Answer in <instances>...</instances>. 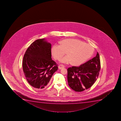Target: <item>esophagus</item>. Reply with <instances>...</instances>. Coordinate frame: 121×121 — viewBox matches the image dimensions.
<instances>
[{
	"instance_id": "obj_1",
	"label": "esophagus",
	"mask_w": 121,
	"mask_h": 121,
	"mask_svg": "<svg viewBox=\"0 0 121 121\" xmlns=\"http://www.w3.org/2000/svg\"><path fill=\"white\" fill-rule=\"evenodd\" d=\"M64 68V65L63 64H60L59 65L58 68L60 69H61V68Z\"/></svg>"
}]
</instances>
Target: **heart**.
Returning <instances> with one entry per match:
<instances>
[{
    "instance_id": "1",
    "label": "heart",
    "mask_w": 121,
    "mask_h": 121,
    "mask_svg": "<svg viewBox=\"0 0 121 121\" xmlns=\"http://www.w3.org/2000/svg\"><path fill=\"white\" fill-rule=\"evenodd\" d=\"M92 46L80 40L66 39L61 42L60 45L55 44L51 49L52 55L56 60H60L63 57L61 62L69 63L74 65H81L91 57L94 53Z\"/></svg>"
}]
</instances>
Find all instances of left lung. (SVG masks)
Listing matches in <instances>:
<instances>
[{
    "label": "left lung",
    "instance_id": "obj_1",
    "mask_svg": "<svg viewBox=\"0 0 121 121\" xmlns=\"http://www.w3.org/2000/svg\"><path fill=\"white\" fill-rule=\"evenodd\" d=\"M99 54L79 66L68 68V81L70 87L81 92L91 87L96 81L100 70Z\"/></svg>",
    "mask_w": 121,
    "mask_h": 121
}]
</instances>
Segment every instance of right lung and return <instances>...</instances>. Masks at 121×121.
<instances>
[{"label":"right lung","mask_w":121,"mask_h":121,"mask_svg":"<svg viewBox=\"0 0 121 121\" xmlns=\"http://www.w3.org/2000/svg\"><path fill=\"white\" fill-rule=\"evenodd\" d=\"M39 39L32 43L23 58L22 66L26 79L37 90L45 88L48 84L58 65L51 59V45Z\"/></svg>","instance_id":"obj_1"}]
</instances>
